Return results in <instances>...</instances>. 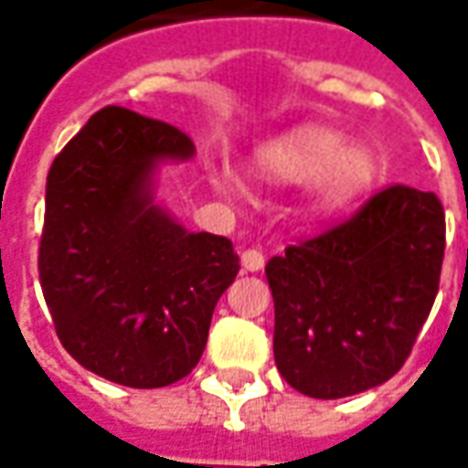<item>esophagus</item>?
Returning a JSON list of instances; mask_svg holds the SVG:
<instances>
[{"label":"esophagus","mask_w":468,"mask_h":468,"mask_svg":"<svg viewBox=\"0 0 468 468\" xmlns=\"http://www.w3.org/2000/svg\"><path fill=\"white\" fill-rule=\"evenodd\" d=\"M262 265H265V255H262L261 250H244L242 252L244 271H250V273H258V271H262Z\"/></svg>","instance_id":"esophagus-1"}]
</instances>
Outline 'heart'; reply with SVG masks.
Listing matches in <instances>:
<instances>
[{
    "instance_id": "b5f03b06",
    "label": "heart",
    "mask_w": 468,
    "mask_h": 468,
    "mask_svg": "<svg viewBox=\"0 0 468 468\" xmlns=\"http://www.w3.org/2000/svg\"><path fill=\"white\" fill-rule=\"evenodd\" d=\"M255 169L262 179L279 185L313 182L314 207L335 213L372 185L378 166L367 145H344V135L328 127H299L265 143L255 155Z\"/></svg>"
}]
</instances>
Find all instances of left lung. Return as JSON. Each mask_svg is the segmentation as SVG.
Wrapping results in <instances>:
<instances>
[{
  "mask_svg": "<svg viewBox=\"0 0 468 468\" xmlns=\"http://www.w3.org/2000/svg\"><path fill=\"white\" fill-rule=\"evenodd\" d=\"M442 252L438 195L393 185L349 221L271 258L281 378L310 399H344L390 380L432 310Z\"/></svg>",
  "mask_w": 468,
  "mask_h": 468,
  "instance_id": "left-lung-1",
  "label": "left lung"
}]
</instances>
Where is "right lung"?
<instances>
[{
	"instance_id": "obj_1",
	"label": "right lung",
	"mask_w": 468,
	"mask_h": 468,
	"mask_svg": "<svg viewBox=\"0 0 468 468\" xmlns=\"http://www.w3.org/2000/svg\"><path fill=\"white\" fill-rule=\"evenodd\" d=\"M182 130L106 106L51 164L38 276L62 346L127 388H164L200 362L216 302L239 273L226 237L187 231L154 200Z\"/></svg>"
}]
</instances>
